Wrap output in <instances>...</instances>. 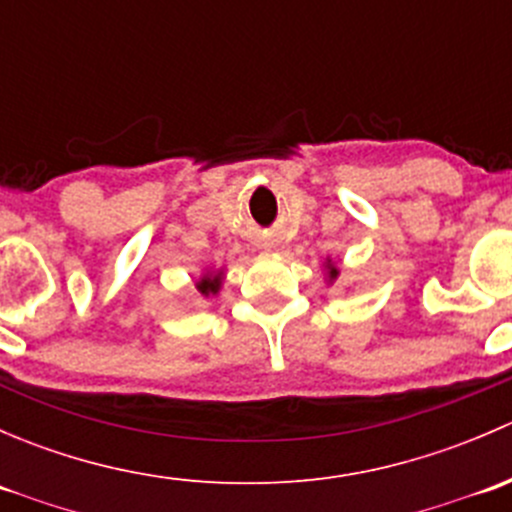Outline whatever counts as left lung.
<instances>
[{
    "instance_id": "8db88e82",
    "label": "left lung",
    "mask_w": 512,
    "mask_h": 512,
    "mask_svg": "<svg viewBox=\"0 0 512 512\" xmlns=\"http://www.w3.org/2000/svg\"><path fill=\"white\" fill-rule=\"evenodd\" d=\"M327 275H329V282H334L339 277V270L332 265V262H327Z\"/></svg>"
}]
</instances>
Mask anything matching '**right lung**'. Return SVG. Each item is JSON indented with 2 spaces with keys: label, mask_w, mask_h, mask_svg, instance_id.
Masks as SVG:
<instances>
[{
  "label": "right lung",
  "mask_w": 512,
  "mask_h": 512,
  "mask_svg": "<svg viewBox=\"0 0 512 512\" xmlns=\"http://www.w3.org/2000/svg\"><path fill=\"white\" fill-rule=\"evenodd\" d=\"M220 282H223V272H208V275H203L198 280V292L203 294V297H210V294H218V289H220Z\"/></svg>",
  "instance_id": "1"
}]
</instances>
